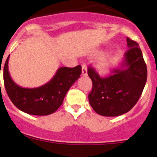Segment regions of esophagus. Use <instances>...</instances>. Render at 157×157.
<instances>
[{
    "mask_svg": "<svg viewBox=\"0 0 157 157\" xmlns=\"http://www.w3.org/2000/svg\"><path fill=\"white\" fill-rule=\"evenodd\" d=\"M87 74V67H86V65L85 64H83L82 66V75L86 76Z\"/></svg>",
    "mask_w": 157,
    "mask_h": 157,
    "instance_id": "1",
    "label": "esophagus"
}]
</instances>
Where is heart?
I'll use <instances>...</instances> for the list:
<instances>
[{"label":"heart","instance_id":"heart-1","mask_svg":"<svg viewBox=\"0 0 157 157\" xmlns=\"http://www.w3.org/2000/svg\"><path fill=\"white\" fill-rule=\"evenodd\" d=\"M114 62L115 58L113 57L102 59V60H100L99 62H98V64H97V69H98V71H99L101 74H108V73L111 71Z\"/></svg>","mask_w":157,"mask_h":157}]
</instances>
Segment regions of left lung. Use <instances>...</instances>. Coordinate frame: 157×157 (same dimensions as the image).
<instances>
[{
  "instance_id": "8db88e82",
  "label": "left lung",
  "mask_w": 157,
  "mask_h": 157,
  "mask_svg": "<svg viewBox=\"0 0 157 157\" xmlns=\"http://www.w3.org/2000/svg\"><path fill=\"white\" fill-rule=\"evenodd\" d=\"M128 50L121 66L111 75L101 78L88 68L92 82L89 101L94 111L103 116H118L129 112L138 102L147 82V69L138 43L126 38Z\"/></svg>"
}]
</instances>
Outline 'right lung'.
Segmentation results:
<instances>
[{"instance_id": "1", "label": "right lung", "mask_w": 157, "mask_h": 157, "mask_svg": "<svg viewBox=\"0 0 157 157\" xmlns=\"http://www.w3.org/2000/svg\"><path fill=\"white\" fill-rule=\"evenodd\" d=\"M9 57L10 55L3 71L6 92L18 109L30 115L47 116L55 113L63 102L68 89L82 74L81 65L75 68L61 67L46 84L33 89L23 88L16 84L10 76Z\"/></svg>"}]
</instances>
